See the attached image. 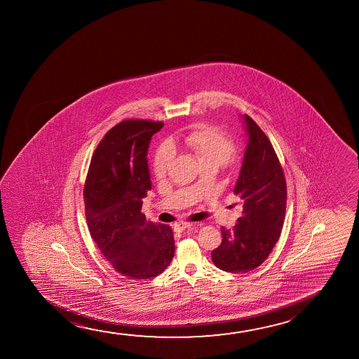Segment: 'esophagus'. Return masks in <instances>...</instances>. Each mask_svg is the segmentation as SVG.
<instances>
[{
    "instance_id": "obj_1",
    "label": "esophagus",
    "mask_w": 359,
    "mask_h": 359,
    "mask_svg": "<svg viewBox=\"0 0 359 359\" xmlns=\"http://www.w3.org/2000/svg\"><path fill=\"white\" fill-rule=\"evenodd\" d=\"M192 226H194L192 223H189V222H182V223H177V224H175L174 229H175V231H187V229H190Z\"/></svg>"
}]
</instances>
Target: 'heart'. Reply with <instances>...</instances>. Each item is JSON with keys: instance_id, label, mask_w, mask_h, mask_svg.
I'll list each match as a JSON object with an SVG mask.
<instances>
[{"instance_id": "b5f03b06", "label": "heart", "mask_w": 359, "mask_h": 359, "mask_svg": "<svg viewBox=\"0 0 359 359\" xmlns=\"http://www.w3.org/2000/svg\"><path fill=\"white\" fill-rule=\"evenodd\" d=\"M179 143L196 156L201 167L213 165L218 168L223 163L231 164L234 162L231 157V153L234 152V141L219 128L200 125L184 133L179 138ZM172 158L174 151L167 143H163L157 148L153 157V172L156 177H163L167 174Z\"/></svg>"}]
</instances>
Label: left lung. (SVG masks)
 <instances>
[{"label":"left lung","mask_w":359,"mask_h":359,"mask_svg":"<svg viewBox=\"0 0 359 359\" xmlns=\"http://www.w3.org/2000/svg\"><path fill=\"white\" fill-rule=\"evenodd\" d=\"M246 144L234 194L243 213L233 229L222 226L221 245L212 251L213 264L226 272H249L270 255L285 223L287 184L270 140L259 125L244 115Z\"/></svg>","instance_id":"1"}]
</instances>
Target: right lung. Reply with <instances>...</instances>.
Here are the masks:
<instances>
[{
	"label": "right lung",
	"mask_w": 359,
	"mask_h": 359,
	"mask_svg": "<svg viewBox=\"0 0 359 359\" xmlns=\"http://www.w3.org/2000/svg\"><path fill=\"white\" fill-rule=\"evenodd\" d=\"M161 121L123 120L105 133L94 152L84 184L87 224L114 270L133 280H148L172 262L170 226L146 221L142 198L152 189L147 152Z\"/></svg>",
	"instance_id": "1"
}]
</instances>
